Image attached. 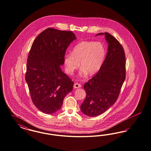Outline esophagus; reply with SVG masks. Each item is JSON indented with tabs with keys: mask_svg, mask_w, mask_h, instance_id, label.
<instances>
[{
	"mask_svg": "<svg viewBox=\"0 0 151 151\" xmlns=\"http://www.w3.org/2000/svg\"><path fill=\"white\" fill-rule=\"evenodd\" d=\"M73 87H74V88H80L81 87V85L80 83H75L73 85Z\"/></svg>",
	"mask_w": 151,
	"mask_h": 151,
	"instance_id": "esophagus-1",
	"label": "esophagus"
}]
</instances>
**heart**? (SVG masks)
I'll list each match as a JSON object with an SVG mask.
<instances>
[{
    "label": "heart",
    "mask_w": 151,
    "mask_h": 151,
    "mask_svg": "<svg viewBox=\"0 0 151 151\" xmlns=\"http://www.w3.org/2000/svg\"><path fill=\"white\" fill-rule=\"evenodd\" d=\"M105 56L104 45L99 42L83 41L78 43L72 50V53L66 54L64 57L66 71L72 74L80 66L81 74L88 73L92 75L97 73L101 68Z\"/></svg>",
    "instance_id": "heart-1"
}]
</instances>
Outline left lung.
<instances>
[{
    "instance_id": "left-lung-1",
    "label": "left lung",
    "mask_w": 151,
    "mask_h": 151,
    "mask_svg": "<svg viewBox=\"0 0 151 151\" xmlns=\"http://www.w3.org/2000/svg\"><path fill=\"white\" fill-rule=\"evenodd\" d=\"M105 35L108 43L106 56L99 71L84 84L86 96L81 110L89 116H96L109 109L116 102L125 78V55L122 45L108 33Z\"/></svg>"
}]
</instances>
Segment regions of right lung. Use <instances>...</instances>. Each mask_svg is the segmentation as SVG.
<instances>
[{
	"instance_id": "1",
	"label": "right lung",
	"mask_w": 151,
	"mask_h": 151,
	"mask_svg": "<svg viewBox=\"0 0 151 151\" xmlns=\"http://www.w3.org/2000/svg\"><path fill=\"white\" fill-rule=\"evenodd\" d=\"M76 38L72 31L48 28L32 43L25 78L33 103L45 114L60 109L65 96L73 90V82L60 66L68 46Z\"/></svg>"
}]
</instances>
